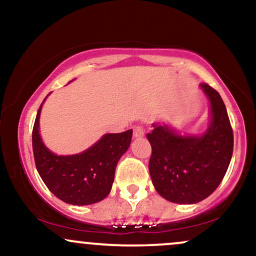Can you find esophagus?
I'll use <instances>...</instances> for the list:
<instances>
[{
    "label": "esophagus",
    "mask_w": 256,
    "mask_h": 256,
    "mask_svg": "<svg viewBox=\"0 0 256 256\" xmlns=\"http://www.w3.org/2000/svg\"><path fill=\"white\" fill-rule=\"evenodd\" d=\"M144 136V130L140 126H134V138H140Z\"/></svg>",
    "instance_id": "esophagus-1"
}]
</instances>
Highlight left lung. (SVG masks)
<instances>
[{"label":"left lung","mask_w":256,"mask_h":256,"mask_svg":"<svg viewBox=\"0 0 256 256\" xmlns=\"http://www.w3.org/2000/svg\"><path fill=\"white\" fill-rule=\"evenodd\" d=\"M210 104V124L202 136H184L168 125L152 124L149 172L155 190L174 204H198L224 178L234 152V134L219 92L202 83Z\"/></svg>","instance_id":"left-lung-1"}]
</instances>
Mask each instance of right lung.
Listing matches in <instances>:
<instances>
[{"mask_svg": "<svg viewBox=\"0 0 256 256\" xmlns=\"http://www.w3.org/2000/svg\"><path fill=\"white\" fill-rule=\"evenodd\" d=\"M42 104L32 130V149L36 168L44 184L66 204L85 206L102 201L110 192L119 158L130 146L132 128L122 134H104L80 154L58 156L40 140Z\"/></svg>", "mask_w": 256, "mask_h": 256, "instance_id": "obj_1", "label": "right lung"}]
</instances>
